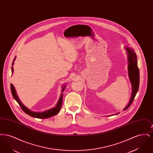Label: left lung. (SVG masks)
<instances>
[{
    "label": "left lung",
    "mask_w": 153,
    "mask_h": 153,
    "mask_svg": "<svg viewBox=\"0 0 153 153\" xmlns=\"http://www.w3.org/2000/svg\"><path fill=\"white\" fill-rule=\"evenodd\" d=\"M126 49L128 53V73H129L128 75H129V77L132 84V92L131 100L129 102L128 104L124 108L123 110L128 109L131 105L138 91L139 85V70L138 64H137V55L134 51H132L130 48L126 47ZM118 114H119V112L114 115H117Z\"/></svg>",
    "instance_id": "obj_1"
}]
</instances>
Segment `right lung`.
Here are the masks:
<instances>
[{"label": "right lung", "mask_w": 153, "mask_h": 153, "mask_svg": "<svg viewBox=\"0 0 153 153\" xmlns=\"http://www.w3.org/2000/svg\"><path fill=\"white\" fill-rule=\"evenodd\" d=\"M15 59V57L14 59V61L13 62L12 64V66H11V71H12V73H13V71H14V69H13V65L14 64V61ZM65 89V87L62 88V92H64ZM11 93L12 95L13 96V97L14 98L15 100L18 102V103L19 104V105H20V107H21L22 110L27 115H29L31 117H36V118H39V119H46V118H48L50 117H52V116H54L56 115H57L59 112V110L61 108L62 106V97H63V94L62 93L61 94V96L59 97V99L58 100L57 104L56 105V106L51 109L42 112H33L31 111H30V109L27 108L25 105H23V104H22V102L20 101V100L19 99L18 96L16 95L15 89L14 87V85L11 84Z\"/></svg>", "instance_id": "obj_1"}]
</instances>
